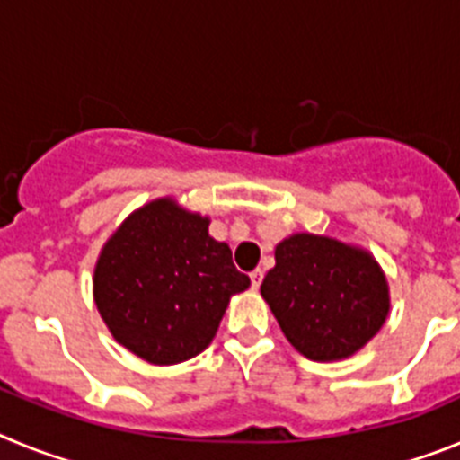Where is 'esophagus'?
Wrapping results in <instances>:
<instances>
[{
    "label": "esophagus",
    "instance_id": "34e87169",
    "mask_svg": "<svg viewBox=\"0 0 460 460\" xmlns=\"http://www.w3.org/2000/svg\"><path fill=\"white\" fill-rule=\"evenodd\" d=\"M262 279H265V271H262V270H255L253 274H251V286H253L255 290H258L260 283H262Z\"/></svg>",
    "mask_w": 460,
    "mask_h": 460
}]
</instances>
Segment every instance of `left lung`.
Listing matches in <instances>:
<instances>
[{"mask_svg": "<svg viewBox=\"0 0 460 460\" xmlns=\"http://www.w3.org/2000/svg\"><path fill=\"white\" fill-rule=\"evenodd\" d=\"M260 292L286 339L313 361L355 355L389 313V286L376 258L320 234L283 239Z\"/></svg>", "mask_w": 460, "mask_h": 460, "instance_id": "8db88e82", "label": "left lung"}]
</instances>
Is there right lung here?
<instances>
[{
	"label": "right lung",
	"instance_id": "right-lung-1",
	"mask_svg": "<svg viewBox=\"0 0 460 460\" xmlns=\"http://www.w3.org/2000/svg\"><path fill=\"white\" fill-rule=\"evenodd\" d=\"M207 227V217L158 198L133 211L101 251L93 302L117 343L149 364L200 355L230 296L251 286L230 246Z\"/></svg>",
	"mask_w": 460,
	"mask_h": 460
}]
</instances>
